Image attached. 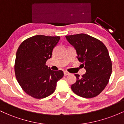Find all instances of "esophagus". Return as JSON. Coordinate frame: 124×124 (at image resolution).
<instances>
[{"instance_id":"1","label":"esophagus","mask_w":124,"mask_h":124,"mask_svg":"<svg viewBox=\"0 0 124 124\" xmlns=\"http://www.w3.org/2000/svg\"><path fill=\"white\" fill-rule=\"evenodd\" d=\"M70 75V73H69V72H67V71H64V75H65V76H68V75Z\"/></svg>"}]
</instances>
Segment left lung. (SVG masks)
Masks as SVG:
<instances>
[{
  "label": "left lung",
  "mask_w": 124,
  "mask_h": 124,
  "mask_svg": "<svg viewBox=\"0 0 124 124\" xmlns=\"http://www.w3.org/2000/svg\"><path fill=\"white\" fill-rule=\"evenodd\" d=\"M66 38L86 70L82 77L75 74L76 82L71 86L72 91L84 98L98 96L107 85L112 72L107 48L101 41L85 34L66 35Z\"/></svg>",
  "instance_id": "obj_1"
}]
</instances>
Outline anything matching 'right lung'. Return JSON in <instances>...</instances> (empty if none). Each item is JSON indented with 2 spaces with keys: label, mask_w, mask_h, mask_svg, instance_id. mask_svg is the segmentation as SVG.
<instances>
[{
  "label": "right lung",
  "mask_w": 124,
  "mask_h": 124,
  "mask_svg": "<svg viewBox=\"0 0 124 124\" xmlns=\"http://www.w3.org/2000/svg\"><path fill=\"white\" fill-rule=\"evenodd\" d=\"M60 37L38 35L26 39L16 52V78L22 89L35 99H44L55 90L63 76L62 70L54 71L45 65Z\"/></svg>",
  "instance_id": "add662e5"
}]
</instances>
